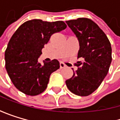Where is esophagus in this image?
Returning <instances> with one entry per match:
<instances>
[{"mask_svg":"<svg viewBox=\"0 0 120 120\" xmlns=\"http://www.w3.org/2000/svg\"><path fill=\"white\" fill-rule=\"evenodd\" d=\"M65 63H63V62H60V68H65Z\"/></svg>","mask_w":120,"mask_h":120,"instance_id":"obj_1","label":"esophagus"}]
</instances>
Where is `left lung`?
Wrapping results in <instances>:
<instances>
[{"label": "left lung", "mask_w": 120, "mask_h": 120, "mask_svg": "<svg viewBox=\"0 0 120 120\" xmlns=\"http://www.w3.org/2000/svg\"><path fill=\"white\" fill-rule=\"evenodd\" d=\"M79 42L78 70L65 83L75 95L86 96L99 88L112 62V47L104 32L92 20L78 18L66 21Z\"/></svg>", "instance_id": "left-lung-1"}]
</instances>
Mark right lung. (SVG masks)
Segmentation results:
<instances>
[{
  "mask_svg": "<svg viewBox=\"0 0 120 120\" xmlns=\"http://www.w3.org/2000/svg\"><path fill=\"white\" fill-rule=\"evenodd\" d=\"M67 27L65 22L33 19L24 22L13 34L5 52L6 69L15 87L29 96L47 88L49 76L60 68L57 60L41 65L38 58L49 38Z\"/></svg>",
  "mask_w": 120,
  "mask_h": 120,
  "instance_id": "right-lung-1",
  "label": "right lung"
}]
</instances>
